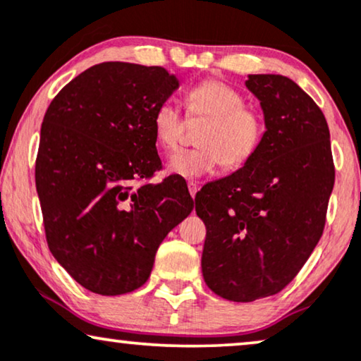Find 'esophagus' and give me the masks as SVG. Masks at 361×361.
Instances as JSON below:
<instances>
[{"label":"esophagus","instance_id":"1","mask_svg":"<svg viewBox=\"0 0 361 361\" xmlns=\"http://www.w3.org/2000/svg\"><path fill=\"white\" fill-rule=\"evenodd\" d=\"M188 190H190V195H191V198L195 200V196H196V191H198V185H196L195 181H188Z\"/></svg>","mask_w":361,"mask_h":361}]
</instances>
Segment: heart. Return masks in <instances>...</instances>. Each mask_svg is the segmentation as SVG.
Listing matches in <instances>:
<instances>
[{"label": "heart", "instance_id": "obj_1", "mask_svg": "<svg viewBox=\"0 0 361 361\" xmlns=\"http://www.w3.org/2000/svg\"><path fill=\"white\" fill-rule=\"evenodd\" d=\"M188 117L209 118L198 137L200 148L180 150L168 160L176 175L201 178L214 171L219 161L239 168L251 160L266 137V120L256 109L246 107L244 95L229 84L208 79L186 94ZM153 132L163 150H175L185 132V117L175 100L168 99L153 112Z\"/></svg>", "mask_w": 361, "mask_h": 361}]
</instances>
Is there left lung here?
Returning <instances> with one entry per match:
<instances>
[{"label": "left lung", "mask_w": 361, "mask_h": 361, "mask_svg": "<svg viewBox=\"0 0 361 361\" xmlns=\"http://www.w3.org/2000/svg\"><path fill=\"white\" fill-rule=\"evenodd\" d=\"M246 87L264 112L262 145L195 198L206 226L204 282L233 302L277 294L299 274L324 233L335 183L329 125L310 95L277 74H251Z\"/></svg>", "instance_id": "8db88e82"}]
</instances>
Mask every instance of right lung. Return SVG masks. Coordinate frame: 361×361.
Segmentation results:
<instances>
[{"label": "right lung", "instance_id": "right-lung-1", "mask_svg": "<svg viewBox=\"0 0 361 361\" xmlns=\"http://www.w3.org/2000/svg\"><path fill=\"white\" fill-rule=\"evenodd\" d=\"M178 85L163 67L102 62L46 110L36 190L47 246L94 294L145 284L158 246L193 211L181 180L147 183L161 168L153 112Z\"/></svg>", "mask_w": 361, "mask_h": 361}]
</instances>
